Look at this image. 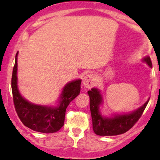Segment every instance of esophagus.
<instances>
[{"label": "esophagus", "mask_w": 160, "mask_h": 160, "mask_svg": "<svg viewBox=\"0 0 160 160\" xmlns=\"http://www.w3.org/2000/svg\"><path fill=\"white\" fill-rule=\"evenodd\" d=\"M94 84V78L92 74H87L83 78V85L86 88H91Z\"/></svg>", "instance_id": "esophagus-1"}]
</instances>
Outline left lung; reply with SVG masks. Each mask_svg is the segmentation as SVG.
<instances>
[{"label": "left lung", "instance_id": "8db88e82", "mask_svg": "<svg viewBox=\"0 0 160 160\" xmlns=\"http://www.w3.org/2000/svg\"><path fill=\"white\" fill-rule=\"evenodd\" d=\"M142 61L146 62L149 67H152L149 56L143 58ZM88 93L90 98V109L93 130L96 135L101 136L121 135L129 130L140 118L149 101V98L143 105L130 113L113 114L111 117H107L101 114L100 109V107L103 104V97L101 90L93 88L88 90Z\"/></svg>", "mask_w": 160, "mask_h": 160}]
</instances>
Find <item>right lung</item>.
I'll return each mask as SVG.
<instances>
[{"mask_svg": "<svg viewBox=\"0 0 160 160\" xmlns=\"http://www.w3.org/2000/svg\"><path fill=\"white\" fill-rule=\"evenodd\" d=\"M18 54L13 68L11 89L14 108L22 123L28 128L42 133H53L63 126L67 108L80 92L81 80L68 82L62 88L56 106L41 105L30 102L22 96L18 87Z\"/></svg>", "mask_w": 160, "mask_h": 160, "instance_id": "obj_1", "label": "right lung"}]
</instances>
